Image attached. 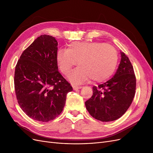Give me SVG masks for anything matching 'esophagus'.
I'll return each mask as SVG.
<instances>
[{"instance_id":"34e87169","label":"esophagus","mask_w":153,"mask_h":153,"mask_svg":"<svg viewBox=\"0 0 153 153\" xmlns=\"http://www.w3.org/2000/svg\"><path fill=\"white\" fill-rule=\"evenodd\" d=\"M73 90H77V89H80L82 88V86H78V85H73Z\"/></svg>"}]
</instances>
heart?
Masks as SVG:
<instances>
[{"instance_id": "b5f03b06", "label": "heart", "mask_w": 153, "mask_h": 153, "mask_svg": "<svg viewBox=\"0 0 153 153\" xmlns=\"http://www.w3.org/2000/svg\"><path fill=\"white\" fill-rule=\"evenodd\" d=\"M58 67L68 76L78 62L79 66L70 80L81 83L90 78L101 82L112 76L118 61V53L113 46L100 42H72L67 49H59L56 53Z\"/></svg>"}]
</instances>
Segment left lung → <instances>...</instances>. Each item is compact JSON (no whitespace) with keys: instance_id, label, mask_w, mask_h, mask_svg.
Segmentation results:
<instances>
[{"instance_id":"obj_1","label":"left lung","mask_w":153,"mask_h":153,"mask_svg":"<svg viewBox=\"0 0 153 153\" xmlns=\"http://www.w3.org/2000/svg\"><path fill=\"white\" fill-rule=\"evenodd\" d=\"M121 62L110 80L92 87L93 94L85 101L92 117L102 122L117 120L131 105L136 90V78L128 57L121 51Z\"/></svg>"}]
</instances>
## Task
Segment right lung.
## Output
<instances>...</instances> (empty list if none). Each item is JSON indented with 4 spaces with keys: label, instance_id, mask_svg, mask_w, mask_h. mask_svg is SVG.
Wrapping results in <instances>:
<instances>
[{
    "label": "right lung",
    "instance_id": "obj_1",
    "mask_svg": "<svg viewBox=\"0 0 153 153\" xmlns=\"http://www.w3.org/2000/svg\"><path fill=\"white\" fill-rule=\"evenodd\" d=\"M58 43L53 37L41 35L26 48L15 72L18 103L32 119L48 122L61 114L66 95L73 91L58 71Z\"/></svg>",
    "mask_w": 153,
    "mask_h": 153
}]
</instances>
